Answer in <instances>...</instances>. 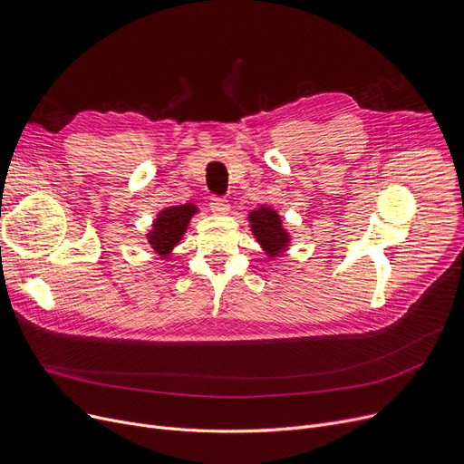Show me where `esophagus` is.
Wrapping results in <instances>:
<instances>
[{
	"mask_svg": "<svg viewBox=\"0 0 464 464\" xmlns=\"http://www.w3.org/2000/svg\"><path fill=\"white\" fill-rule=\"evenodd\" d=\"M209 208L217 215H227L230 211V204L225 197H213L211 202H209Z\"/></svg>",
	"mask_w": 464,
	"mask_h": 464,
	"instance_id": "obj_1",
	"label": "esophagus"
}]
</instances>
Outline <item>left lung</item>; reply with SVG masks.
<instances>
[{"label":"left lung","mask_w":464,"mask_h":464,"mask_svg":"<svg viewBox=\"0 0 464 464\" xmlns=\"http://www.w3.org/2000/svg\"><path fill=\"white\" fill-rule=\"evenodd\" d=\"M249 221L256 241L262 245L267 256H279L288 247L290 236L283 228L281 215L276 209L262 206L249 213Z\"/></svg>","instance_id":"1"}]
</instances>
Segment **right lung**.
Wrapping results in <instances>:
<instances>
[{
    "instance_id": "right-lung-1",
    "label": "right lung",
    "mask_w": 464,
    "mask_h": 464,
    "mask_svg": "<svg viewBox=\"0 0 464 464\" xmlns=\"http://www.w3.org/2000/svg\"><path fill=\"white\" fill-rule=\"evenodd\" d=\"M197 211L198 209L193 204L170 206L159 211L157 219L153 221V228L148 234V243L162 260L169 258L170 251L176 247L178 241L185 234L190 217Z\"/></svg>"
}]
</instances>
